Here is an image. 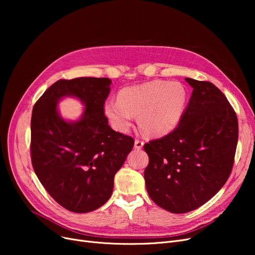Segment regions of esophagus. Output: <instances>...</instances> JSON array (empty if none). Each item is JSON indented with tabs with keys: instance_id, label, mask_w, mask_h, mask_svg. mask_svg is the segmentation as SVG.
<instances>
[{
	"instance_id": "1",
	"label": "esophagus",
	"mask_w": 255,
	"mask_h": 255,
	"mask_svg": "<svg viewBox=\"0 0 255 255\" xmlns=\"http://www.w3.org/2000/svg\"><path fill=\"white\" fill-rule=\"evenodd\" d=\"M143 144H144V142L142 141V140H140V139H135V149H137V150H140L142 146H143Z\"/></svg>"
}]
</instances>
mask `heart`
Returning <instances> with one entry per match:
<instances>
[{"label": "heart", "instance_id": "1", "mask_svg": "<svg viewBox=\"0 0 255 255\" xmlns=\"http://www.w3.org/2000/svg\"><path fill=\"white\" fill-rule=\"evenodd\" d=\"M187 100L188 92L182 83L156 80L121 89L118 100L104 103V114L119 132L128 130L138 114L144 133L163 136L179 125Z\"/></svg>", "mask_w": 255, "mask_h": 255}]
</instances>
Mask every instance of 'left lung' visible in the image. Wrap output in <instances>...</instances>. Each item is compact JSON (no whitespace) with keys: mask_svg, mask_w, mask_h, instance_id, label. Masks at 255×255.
I'll return each mask as SVG.
<instances>
[{"mask_svg":"<svg viewBox=\"0 0 255 255\" xmlns=\"http://www.w3.org/2000/svg\"><path fill=\"white\" fill-rule=\"evenodd\" d=\"M185 80L194 90L179 126L143 145L146 191L173 214L196 210L221 189L238 140L237 116L226 96L211 82Z\"/></svg>","mask_w":255,"mask_h":255,"instance_id":"1","label":"left lung"}]
</instances>
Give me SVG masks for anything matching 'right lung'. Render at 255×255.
I'll list each match as a JSON object with an SVG mask.
<instances>
[{"instance_id":"obj_1","label":"right lung","mask_w":255,"mask_h":255,"mask_svg":"<svg viewBox=\"0 0 255 255\" xmlns=\"http://www.w3.org/2000/svg\"><path fill=\"white\" fill-rule=\"evenodd\" d=\"M111 84L107 78L59 80L34 105V171L49 195L73 213L92 212L111 198L115 174L134 146L133 138L114 130L104 115ZM69 95L87 105L79 122L67 123L57 112L59 100Z\"/></svg>"}]
</instances>
